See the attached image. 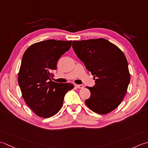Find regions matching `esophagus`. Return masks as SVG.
I'll list each match as a JSON object with an SVG mask.
<instances>
[{"label": "esophagus", "instance_id": "esophagus-1", "mask_svg": "<svg viewBox=\"0 0 148 148\" xmlns=\"http://www.w3.org/2000/svg\"><path fill=\"white\" fill-rule=\"evenodd\" d=\"M75 87H76L78 89H83L84 88L83 85H79V84H77V85H75Z\"/></svg>", "mask_w": 148, "mask_h": 148}]
</instances>
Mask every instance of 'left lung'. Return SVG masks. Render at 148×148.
I'll list each match as a JSON object with an SVG mask.
<instances>
[{
  "mask_svg": "<svg viewBox=\"0 0 148 148\" xmlns=\"http://www.w3.org/2000/svg\"><path fill=\"white\" fill-rule=\"evenodd\" d=\"M72 47L95 78V85L87 87L91 96L87 106L99 114L110 112L123 100L130 80L125 54L103 38L73 41Z\"/></svg>",
  "mask_w": 148,
  "mask_h": 148,
  "instance_id": "1",
  "label": "left lung"
}]
</instances>
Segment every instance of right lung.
Returning <instances> with one entry per match:
<instances>
[{
	"label": "right lung",
	"mask_w": 148,
	"mask_h": 148,
	"mask_svg": "<svg viewBox=\"0 0 148 148\" xmlns=\"http://www.w3.org/2000/svg\"><path fill=\"white\" fill-rule=\"evenodd\" d=\"M72 41L49 40L36 43L25 50L18 82L27 105L36 115L52 117L61 109L66 93L74 87L51 80L50 72L71 46Z\"/></svg>",
	"instance_id": "add662e5"
}]
</instances>
